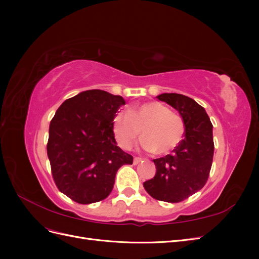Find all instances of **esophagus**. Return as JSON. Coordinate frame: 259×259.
Returning a JSON list of instances; mask_svg holds the SVG:
<instances>
[{"label": "esophagus", "instance_id": "esophagus-1", "mask_svg": "<svg viewBox=\"0 0 259 259\" xmlns=\"http://www.w3.org/2000/svg\"><path fill=\"white\" fill-rule=\"evenodd\" d=\"M142 158H137V156H135L134 158V161H133V163H134V165H137V164H139L140 162H142Z\"/></svg>", "mask_w": 259, "mask_h": 259}]
</instances>
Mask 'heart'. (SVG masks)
Segmentation results:
<instances>
[{
    "instance_id": "heart-1",
    "label": "heart",
    "mask_w": 259,
    "mask_h": 259,
    "mask_svg": "<svg viewBox=\"0 0 259 259\" xmlns=\"http://www.w3.org/2000/svg\"><path fill=\"white\" fill-rule=\"evenodd\" d=\"M113 134L123 149H131L142 133V146L154 154H166L182 142L185 124L177 113L159 101L133 106L117 113L112 122ZM142 132H140V131Z\"/></svg>"
}]
</instances>
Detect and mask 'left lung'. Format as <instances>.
<instances>
[{
  "label": "left lung",
  "mask_w": 259,
  "mask_h": 259,
  "mask_svg": "<svg viewBox=\"0 0 259 259\" xmlns=\"http://www.w3.org/2000/svg\"><path fill=\"white\" fill-rule=\"evenodd\" d=\"M156 98L179 112L185 138L170 154L153 160L156 173L144 187L155 200L177 203L201 190L207 182L214 155L213 125L205 109L190 97L164 93Z\"/></svg>",
  "instance_id": "1"
}]
</instances>
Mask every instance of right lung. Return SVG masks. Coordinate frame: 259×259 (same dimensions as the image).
<instances>
[{
	"label": "right lung",
	"instance_id": "1",
	"mask_svg": "<svg viewBox=\"0 0 259 259\" xmlns=\"http://www.w3.org/2000/svg\"><path fill=\"white\" fill-rule=\"evenodd\" d=\"M123 97L90 90L67 99L50 124L48 156L60 192L80 204L99 202L113 189L116 171L132 164L112 130Z\"/></svg>",
	"mask_w": 259,
	"mask_h": 259
}]
</instances>
